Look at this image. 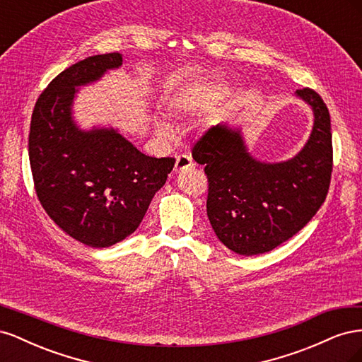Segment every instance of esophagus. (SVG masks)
<instances>
[{
	"instance_id": "34e87169",
	"label": "esophagus",
	"mask_w": 362,
	"mask_h": 362,
	"mask_svg": "<svg viewBox=\"0 0 362 362\" xmlns=\"http://www.w3.org/2000/svg\"><path fill=\"white\" fill-rule=\"evenodd\" d=\"M194 166L193 164V160L189 157V156H178L177 158V163H175V173H180V172H184L187 169H192Z\"/></svg>"
}]
</instances>
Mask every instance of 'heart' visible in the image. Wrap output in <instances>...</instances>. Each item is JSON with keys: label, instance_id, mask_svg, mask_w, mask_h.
Here are the masks:
<instances>
[{"label": "heart", "instance_id": "obj_1", "mask_svg": "<svg viewBox=\"0 0 362 362\" xmlns=\"http://www.w3.org/2000/svg\"><path fill=\"white\" fill-rule=\"evenodd\" d=\"M201 107H202L201 98L194 92H187V90H181L178 93H175L169 101L170 112L177 116L193 115L198 112ZM157 129L161 131V133H166L168 127L163 122H157Z\"/></svg>", "mask_w": 362, "mask_h": 362}]
</instances>
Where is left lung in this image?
I'll return each instance as SVG.
<instances>
[{
	"label": "left lung",
	"mask_w": 362,
	"mask_h": 362,
	"mask_svg": "<svg viewBox=\"0 0 362 362\" xmlns=\"http://www.w3.org/2000/svg\"><path fill=\"white\" fill-rule=\"evenodd\" d=\"M296 96L311 107L314 124L305 146L287 161L254 158L242 129L228 124L211 127L193 146V160L204 164L208 178V218L235 254L259 255L287 242L319 211L329 190V110L308 87Z\"/></svg>",
	"instance_id": "left-lung-1"
}]
</instances>
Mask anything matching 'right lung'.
Listing matches in <instances>:
<instances>
[{
  "label": "right lung",
  "instance_id": "1",
  "mask_svg": "<svg viewBox=\"0 0 362 362\" xmlns=\"http://www.w3.org/2000/svg\"><path fill=\"white\" fill-rule=\"evenodd\" d=\"M122 64V54L87 57L54 78L31 116L28 157L43 210L86 246L108 247L133 234L175 158L148 157L115 128L81 129L72 116L80 86Z\"/></svg>",
  "mask_w": 362,
  "mask_h": 362
}]
</instances>
